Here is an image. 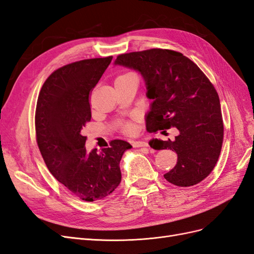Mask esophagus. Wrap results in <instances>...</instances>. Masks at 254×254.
<instances>
[{
	"instance_id": "1",
	"label": "esophagus",
	"mask_w": 254,
	"mask_h": 254,
	"mask_svg": "<svg viewBox=\"0 0 254 254\" xmlns=\"http://www.w3.org/2000/svg\"><path fill=\"white\" fill-rule=\"evenodd\" d=\"M131 145L133 147H148V144L143 141H132Z\"/></svg>"
}]
</instances>
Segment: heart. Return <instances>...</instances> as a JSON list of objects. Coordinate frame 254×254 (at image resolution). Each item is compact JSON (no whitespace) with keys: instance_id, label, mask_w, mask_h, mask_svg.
<instances>
[{"instance_id":"b5f03b06","label":"heart","mask_w":254,"mask_h":254,"mask_svg":"<svg viewBox=\"0 0 254 254\" xmlns=\"http://www.w3.org/2000/svg\"><path fill=\"white\" fill-rule=\"evenodd\" d=\"M121 128L123 130V132L126 134H132L135 130V125L134 123L131 121H126L124 123H122Z\"/></svg>"}]
</instances>
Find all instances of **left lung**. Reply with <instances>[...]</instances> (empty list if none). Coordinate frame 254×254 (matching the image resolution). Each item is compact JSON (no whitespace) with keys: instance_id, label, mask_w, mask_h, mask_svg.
Wrapping results in <instances>:
<instances>
[{"instance_id":"8db88e82","label":"left lung","mask_w":254,"mask_h":254,"mask_svg":"<svg viewBox=\"0 0 254 254\" xmlns=\"http://www.w3.org/2000/svg\"><path fill=\"white\" fill-rule=\"evenodd\" d=\"M139 71L152 99L146 118L148 132L176 127L174 141H155V149L176 151L178 160L164 178L177 187L201 182L216 165L222 141L224 121L219 96L205 74L183 54L173 50L150 49L121 54L115 60Z\"/></svg>"}]
</instances>
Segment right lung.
Wrapping results in <instances>:
<instances>
[{
    "instance_id": "obj_1",
    "label": "right lung",
    "mask_w": 254,
    "mask_h": 254,
    "mask_svg": "<svg viewBox=\"0 0 254 254\" xmlns=\"http://www.w3.org/2000/svg\"><path fill=\"white\" fill-rule=\"evenodd\" d=\"M112 56L83 59L54 71L38 96L36 140L49 171L84 201L108 197L122 180L120 161L131 145L113 140L97 152L86 149L81 129L91 121L90 95Z\"/></svg>"
}]
</instances>
